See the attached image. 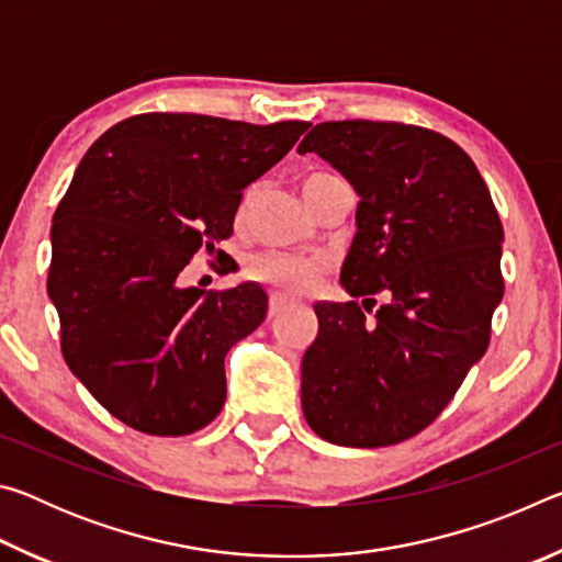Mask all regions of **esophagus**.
<instances>
[{"instance_id": "1", "label": "esophagus", "mask_w": 562, "mask_h": 562, "mask_svg": "<svg viewBox=\"0 0 562 562\" xmlns=\"http://www.w3.org/2000/svg\"><path fill=\"white\" fill-rule=\"evenodd\" d=\"M282 310H284V300L280 297V294H272V297H270V312H268L270 319L278 317Z\"/></svg>"}]
</instances>
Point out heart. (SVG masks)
<instances>
[{
  "mask_svg": "<svg viewBox=\"0 0 562 562\" xmlns=\"http://www.w3.org/2000/svg\"><path fill=\"white\" fill-rule=\"evenodd\" d=\"M331 173H310L302 180L304 201L329 180ZM329 270V260L325 255H297V252H262L247 262V274L252 280L270 284L284 297H300L317 288Z\"/></svg>",
  "mask_w": 562,
  "mask_h": 562,
  "instance_id": "b5f03b06",
  "label": "heart"
}]
</instances>
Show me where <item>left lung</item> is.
I'll return each instance as SVG.
<instances>
[{"label": "left lung", "mask_w": 562, "mask_h": 562, "mask_svg": "<svg viewBox=\"0 0 562 562\" xmlns=\"http://www.w3.org/2000/svg\"><path fill=\"white\" fill-rule=\"evenodd\" d=\"M335 166L359 195L339 282L382 293L317 302L302 357V412L329 443L379 449L412 439L486 355L503 297V225L473 160L441 133L396 121L317 123L297 146Z\"/></svg>", "instance_id": "obj_1"}]
</instances>
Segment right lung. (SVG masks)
Returning a JSON list of instances; mask_svg holds the SVG:
<instances>
[{
  "instance_id": "1",
  "label": "right lung",
  "mask_w": 562,
  "mask_h": 562,
  "mask_svg": "<svg viewBox=\"0 0 562 562\" xmlns=\"http://www.w3.org/2000/svg\"><path fill=\"white\" fill-rule=\"evenodd\" d=\"M307 128L138 113L81 158L54 213L46 290L66 364L131 429L186 436L221 414L225 355L262 325L268 294L183 288L180 274L233 235L243 190Z\"/></svg>"
}]
</instances>
